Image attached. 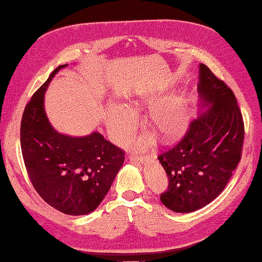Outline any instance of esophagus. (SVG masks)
<instances>
[{
    "label": "esophagus",
    "instance_id": "34e87169",
    "mask_svg": "<svg viewBox=\"0 0 262 262\" xmlns=\"http://www.w3.org/2000/svg\"><path fill=\"white\" fill-rule=\"evenodd\" d=\"M129 157H130L131 161H134V162H139V163L146 162V157L145 156H142V155H140L138 153H131L129 155Z\"/></svg>",
    "mask_w": 262,
    "mask_h": 262
}]
</instances>
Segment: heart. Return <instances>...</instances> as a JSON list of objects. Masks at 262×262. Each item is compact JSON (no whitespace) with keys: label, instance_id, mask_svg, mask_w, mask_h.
Listing matches in <instances>:
<instances>
[{"label":"heart","instance_id":"obj_1","mask_svg":"<svg viewBox=\"0 0 262 262\" xmlns=\"http://www.w3.org/2000/svg\"><path fill=\"white\" fill-rule=\"evenodd\" d=\"M149 109L147 123L162 139L170 140L184 132L189 122L188 107L180 98L162 99L155 95H144L133 101L132 109L113 105L107 117L108 130L116 141L129 139L138 125L137 110Z\"/></svg>","mask_w":262,"mask_h":262}]
</instances>
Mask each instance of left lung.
<instances>
[{
	"label": "left lung",
	"instance_id": "1",
	"mask_svg": "<svg viewBox=\"0 0 262 262\" xmlns=\"http://www.w3.org/2000/svg\"><path fill=\"white\" fill-rule=\"evenodd\" d=\"M199 92L212 106L190 122L177 144L158 155L169 180L161 201L173 212H193L212 202L242 158L245 125L233 91L200 64Z\"/></svg>",
	"mask_w": 262,
	"mask_h": 262
}]
</instances>
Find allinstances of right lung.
<instances>
[{
    "mask_svg": "<svg viewBox=\"0 0 262 262\" xmlns=\"http://www.w3.org/2000/svg\"><path fill=\"white\" fill-rule=\"evenodd\" d=\"M55 69L24 110L20 147L28 177L49 205L69 215L96 209L112 187L124 162L125 152L98 132L72 138L55 131L43 108L47 86Z\"/></svg>",
    "mask_w": 262,
    "mask_h": 262,
    "instance_id": "right-lung-1",
    "label": "right lung"
}]
</instances>
